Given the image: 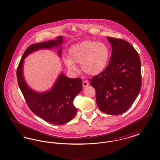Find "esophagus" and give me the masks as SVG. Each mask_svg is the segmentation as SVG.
I'll use <instances>...</instances> for the list:
<instances>
[{
	"instance_id": "1",
	"label": "esophagus",
	"mask_w": 160,
	"mask_h": 160,
	"mask_svg": "<svg viewBox=\"0 0 160 160\" xmlns=\"http://www.w3.org/2000/svg\"><path fill=\"white\" fill-rule=\"evenodd\" d=\"M89 82H87V81H83V88H86V87H87L88 86H89Z\"/></svg>"
}]
</instances>
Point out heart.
Listing matches in <instances>:
<instances>
[{"label":"heart","instance_id":"heart-1","mask_svg":"<svg viewBox=\"0 0 160 160\" xmlns=\"http://www.w3.org/2000/svg\"><path fill=\"white\" fill-rule=\"evenodd\" d=\"M69 58L65 59L68 68L77 71L76 64H80V68L84 74L96 76L106 69L110 58L108 46L104 42L85 40L70 47Z\"/></svg>","mask_w":160,"mask_h":160}]
</instances>
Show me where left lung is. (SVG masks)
I'll list each match as a JSON object with an SVG mask.
<instances>
[{"instance_id": "obj_1", "label": "left lung", "mask_w": 160, "mask_h": 160, "mask_svg": "<svg viewBox=\"0 0 160 160\" xmlns=\"http://www.w3.org/2000/svg\"><path fill=\"white\" fill-rule=\"evenodd\" d=\"M112 52L105 71L89 80L96 91L99 109L107 114L118 115L129 109L142 86L139 55L128 42L107 37Z\"/></svg>"}]
</instances>
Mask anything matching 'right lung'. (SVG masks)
Returning <instances> with one entry per match:
<instances>
[{
    "mask_svg": "<svg viewBox=\"0 0 160 160\" xmlns=\"http://www.w3.org/2000/svg\"><path fill=\"white\" fill-rule=\"evenodd\" d=\"M63 42L62 37L56 40L32 44L23 54L17 70L18 84L24 99L31 111L37 116L54 125H63L69 122L76 116L77 108L73 101L82 89V80L80 78H71L61 73L50 90L38 92L32 90L27 84L24 76V59L30 54L41 49L59 48L61 56Z\"/></svg>",
    "mask_w": 160,
    "mask_h": 160,
    "instance_id": "1",
    "label": "right lung"
}]
</instances>
